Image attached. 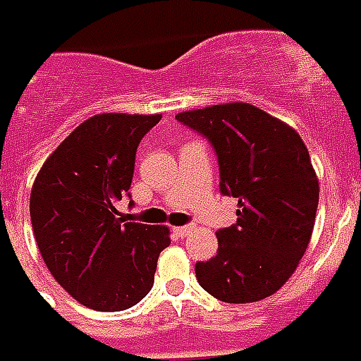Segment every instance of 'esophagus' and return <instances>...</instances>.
<instances>
[{
	"label": "esophagus",
	"mask_w": 361,
	"mask_h": 361,
	"mask_svg": "<svg viewBox=\"0 0 361 361\" xmlns=\"http://www.w3.org/2000/svg\"><path fill=\"white\" fill-rule=\"evenodd\" d=\"M192 230V226H177V228H173V234L177 235V238H184V235L188 234Z\"/></svg>",
	"instance_id": "1"
}]
</instances>
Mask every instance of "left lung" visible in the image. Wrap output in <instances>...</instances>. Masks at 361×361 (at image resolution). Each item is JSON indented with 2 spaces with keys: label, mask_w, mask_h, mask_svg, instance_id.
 I'll use <instances>...</instances> for the list:
<instances>
[{
  "label": "left lung",
  "mask_w": 361,
  "mask_h": 361,
  "mask_svg": "<svg viewBox=\"0 0 361 361\" xmlns=\"http://www.w3.org/2000/svg\"><path fill=\"white\" fill-rule=\"evenodd\" d=\"M216 154L222 196L238 221L216 232L219 249L196 262L200 286L222 302H255L295 272L312 235L319 184L299 133L247 102L175 116Z\"/></svg>",
  "instance_id": "8db88e82"
}]
</instances>
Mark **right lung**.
I'll return each instance as SVG.
<instances>
[{"instance_id": "1", "label": "right lung", "mask_w": 361, "mask_h": 361, "mask_svg": "<svg viewBox=\"0 0 361 361\" xmlns=\"http://www.w3.org/2000/svg\"><path fill=\"white\" fill-rule=\"evenodd\" d=\"M161 116L99 114L62 140L30 196V219L49 272L78 302L127 310L154 286L169 230L118 219L129 196L140 140Z\"/></svg>"}]
</instances>
